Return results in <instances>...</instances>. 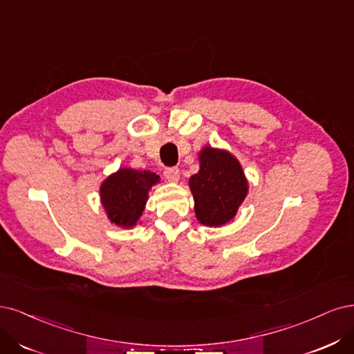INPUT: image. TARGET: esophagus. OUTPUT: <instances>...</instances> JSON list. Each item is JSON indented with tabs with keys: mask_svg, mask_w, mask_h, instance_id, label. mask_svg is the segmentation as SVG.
Masks as SVG:
<instances>
[{
	"mask_svg": "<svg viewBox=\"0 0 354 354\" xmlns=\"http://www.w3.org/2000/svg\"><path fill=\"white\" fill-rule=\"evenodd\" d=\"M179 169L178 167H167L165 169V178L169 182H178L179 180Z\"/></svg>",
	"mask_w": 354,
	"mask_h": 354,
	"instance_id": "34e87169",
	"label": "esophagus"
}]
</instances>
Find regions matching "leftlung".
Returning <instances> with one entry per match:
<instances>
[{"instance_id":"obj_1","label":"left lung","mask_w":354,"mask_h":354,"mask_svg":"<svg viewBox=\"0 0 354 354\" xmlns=\"http://www.w3.org/2000/svg\"><path fill=\"white\" fill-rule=\"evenodd\" d=\"M200 169L189 178L196 218L201 225L218 227L235 218L248 194V180L238 158L210 145L198 151Z\"/></svg>"}]
</instances>
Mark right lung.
I'll use <instances>...</instances> for the list:
<instances>
[{
  "mask_svg": "<svg viewBox=\"0 0 354 354\" xmlns=\"http://www.w3.org/2000/svg\"><path fill=\"white\" fill-rule=\"evenodd\" d=\"M160 182V176L150 170L120 167L107 176L100 187L101 206L107 218L123 230H132L140 222L148 192Z\"/></svg>",
  "mask_w": 354,
  "mask_h": 354,
  "instance_id": "1",
  "label": "right lung"
}]
</instances>
